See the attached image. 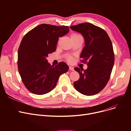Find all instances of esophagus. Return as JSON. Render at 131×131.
I'll return each mask as SVG.
<instances>
[{
    "label": "esophagus",
    "instance_id": "1",
    "mask_svg": "<svg viewBox=\"0 0 131 131\" xmlns=\"http://www.w3.org/2000/svg\"><path fill=\"white\" fill-rule=\"evenodd\" d=\"M69 70H71V71H74V67H72V66H70V67H69Z\"/></svg>",
    "mask_w": 131,
    "mask_h": 131
}]
</instances>
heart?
Wrapping results in <instances>:
<instances>
[{
    "label": "heart",
    "mask_w": 131,
    "mask_h": 131,
    "mask_svg": "<svg viewBox=\"0 0 131 131\" xmlns=\"http://www.w3.org/2000/svg\"><path fill=\"white\" fill-rule=\"evenodd\" d=\"M71 37L72 39L73 38H77L79 37H81V36H80L79 34H77V33H72L71 35ZM67 59L68 61H71L72 60V57H68L67 58Z\"/></svg>",
    "instance_id": "1"
}]
</instances>
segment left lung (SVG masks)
Returning a JSON list of instances; mask_svg holds the SVG:
<instances>
[{"label": "left lung", "instance_id": "8db88e82", "mask_svg": "<svg viewBox=\"0 0 131 131\" xmlns=\"http://www.w3.org/2000/svg\"><path fill=\"white\" fill-rule=\"evenodd\" d=\"M83 36L85 46L81 53V62L87 63L88 68L75 67L80 78L74 86L80 93L85 95L97 94L104 89L111 77L115 56L111 39L107 32L90 23L70 26Z\"/></svg>", "mask_w": 131, "mask_h": 131}]
</instances>
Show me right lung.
I'll return each instance as SVG.
<instances>
[{
    "label": "right lung",
    "instance_id": "add662e5",
    "mask_svg": "<svg viewBox=\"0 0 131 131\" xmlns=\"http://www.w3.org/2000/svg\"><path fill=\"white\" fill-rule=\"evenodd\" d=\"M68 26L42 24L24 36L18 50L17 66L23 84L38 95L50 92L69 67L64 62L54 66L48 63V54L55 51L59 37L69 32Z\"/></svg>",
    "mask_w": 131,
    "mask_h": 131
}]
</instances>
